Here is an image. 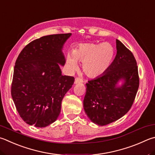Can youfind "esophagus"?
Returning <instances> with one entry per match:
<instances>
[{"label": "esophagus", "mask_w": 155, "mask_h": 155, "mask_svg": "<svg viewBox=\"0 0 155 155\" xmlns=\"http://www.w3.org/2000/svg\"><path fill=\"white\" fill-rule=\"evenodd\" d=\"M83 82V80L81 79V78H78V77H77L75 78L74 80V83L77 84V83H82Z\"/></svg>", "instance_id": "1"}]
</instances>
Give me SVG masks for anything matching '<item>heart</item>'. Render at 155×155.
<instances>
[{"mask_svg":"<svg viewBox=\"0 0 155 155\" xmlns=\"http://www.w3.org/2000/svg\"><path fill=\"white\" fill-rule=\"evenodd\" d=\"M114 55V47L110 43H83L67 55L66 64L70 71H74L78 68L77 61H82L84 72L89 77L95 78L108 70Z\"/></svg>","mask_w":155,"mask_h":155,"instance_id":"heart-1","label":"heart"}]
</instances>
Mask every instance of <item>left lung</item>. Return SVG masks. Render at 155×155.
I'll return each instance as SVG.
<instances>
[{"instance_id":"8db88e82","label":"left lung","mask_w":155,"mask_h":155,"mask_svg":"<svg viewBox=\"0 0 155 155\" xmlns=\"http://www.w3.org/2000/svg\"><path fill=\"white\" fill-rule=\"evenodd\" d=\"M116 42L117 53L108 70L86 83L84 110L89 119L100 126L124 116L133 104L139 87L138 69L133 53L120 41ZM120 80L124 82L117 86Z\"/></svg>"}]
</instances>
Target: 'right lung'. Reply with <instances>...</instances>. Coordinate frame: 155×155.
Listing matches in <instances>:
<instances>
[{
	"label": "right lung",
	"mask_w": 155,
	"mask_h": 155,
	"mask_svg": "<svg viewBox=\"0 0 155 155\" xmlns=\"http://www.w3.org/2000/svg\"><path fill=\"white\" fill-rule=\"evenodd\" d=\"M71 33L45 36L22 49L14 67L11 96L19 116L28 125L45 127L55 122L61 101L74 78L63 76L61 49Z\"/></svg>",
	"instance_id": "add662e5"
}]
</instances>
